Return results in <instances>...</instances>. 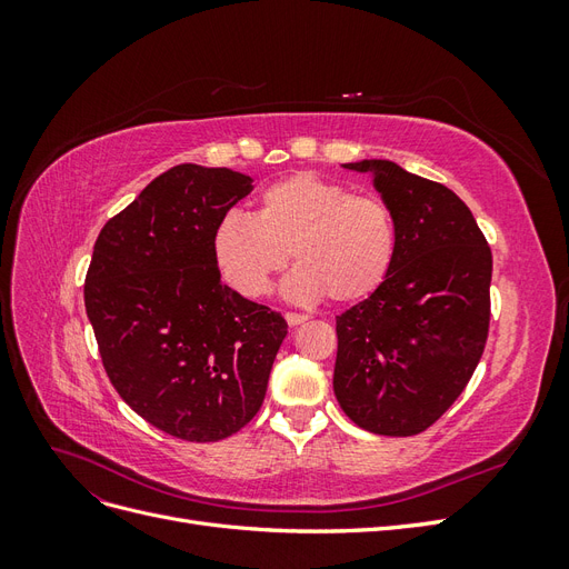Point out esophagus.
Wrapping results in <instances>:
<instances>
[{
	"instance_id": "obj_1",
	"label": "esophagus",
	"mask_w": 569,
	"mask_h": 569,
	"mask_svg": "<svg viewBox=\"0 0 569 569\" xmlns=\"http://www.w3.org/2000/svg\"><path fill=\"white\" fill-rule=\"evenodd\" d=\"M308 320V316L306 313H295V311H289L287 313V322L295 327V325H301V322H306Z\"/></svg>"
}]
</instances>
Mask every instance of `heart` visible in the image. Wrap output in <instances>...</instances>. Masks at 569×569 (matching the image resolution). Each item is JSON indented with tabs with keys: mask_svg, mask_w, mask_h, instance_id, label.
Returning a JSON list of instances; mask_svg holds the SVG:
<instances>
[{
	"mask_svg": "<svg viewBox=\"0 0 569 569\" xmlns=\"http://www.w3.org/2000/svg\"><path fill=\"white\" fill-rule=\"evenodd\" d=\"M289 251L299 266L287 280L289 297L363 301L393 266L396 220L380 197L353 194L343 182L299 173L270 184L256 216L232 211L213 234L220 272L249 299L270 295Z\"/></svg>",
	"mask_w": 569,
	"mask_h": 569,
	"instance_id": "1",
	"label": "heart"
}]
</instances>
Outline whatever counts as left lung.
Here are the masks:
<instances>
[{
	"mask_svg": "<svg viewBox=\"0 0 569 569\" xmlns=\"http://www.w3.org/2000/svg\"><path fill=\"white\" fill-rule=\"evenodd\" d=\"M368 170L396 220V258L380 289L337 316L335 393L375 435L432 427L468 387L487 347L491 249L449 187L391 161Z\"/></svg>",
	"mask_w": 569,
	"mask_h": 569,
	"instance_id": "8db88e82",
	"label": "left lung"
}]
</instances>
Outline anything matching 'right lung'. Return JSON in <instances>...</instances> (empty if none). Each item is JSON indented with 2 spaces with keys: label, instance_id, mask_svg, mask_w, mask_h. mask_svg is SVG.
Returning <instances> with one entry per match:
<instances>
[{
  "label": "right lung",
  "instance_id": "obj_1",
  "mask_svg": "<svg viewBox=\"0 0 569 569\" xmlns=\"http://www.w3.org/2000/svg\"><path fill=\"white\" fill-rule=\"evenodd\" d=\"M251 192L230 168L180 163L101 228L84 308L111 385L184 441L239 432L261 408L287 320L220 282L218 222Z\"/></svg>",
  "mask_w": 569,
  "mask_h": 569
}]
</instances>
